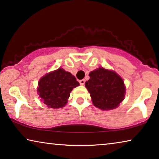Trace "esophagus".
Returning <instances> with one entry per match:
<instances>
[{
	"mask_svg": "<svg viewBox=\"0 0 159 159\" xmlns=\"http://www.w3.org/2000/svg\"><path fill=\"white\" fill-rule=\"evenodd\" d=\"M85 81H86V80H85L84 79H82V80H79V83H80V85H84L85 84Z\"/></svg>",
	"mask_w": 159,
	"mask_h": 159,
	"instance_id": "1",
	"label": "esophagus"
}]
</instances>
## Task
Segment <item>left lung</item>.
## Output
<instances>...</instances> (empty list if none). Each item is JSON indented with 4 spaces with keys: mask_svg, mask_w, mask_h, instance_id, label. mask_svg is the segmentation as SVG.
Returning a JSON list of instances; mask_svg holds the SVG:
<instances>
[{
    "mask_svg": "<svg viewBox=\"0 0 159 159\" xmlns=\"http://www.w3.org/2000/svg\"><path fill=\"white\" fill-rule=\"evenodd\" d=\"M90 79L85 86L90 93L95 107L101 109H112L124 99L125 87L119 75L103 68L91 71Z\"/></svg>",
    "mask_w": 159,
    "mask_h": 159,
    "instance_id": "obj_1",
    "label": "left lung"
}]
</instances>
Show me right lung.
Masks as SVG:
<instances>
[{
    "label": "right lung",
    "mask_w": 159,
    "mask_h": 159,
    "mask_svg": "<svg viewBox=\"0 0 159 159\" xmlns=\"http://www.w3.org/2000/svg\"><path fill=\"white\" fill-rule=\"evenodd\" d=\"M79 86L75 76L62 68L48 73L39 80L37 91L42 102L50 108L66 104L73 89Z\"/></svg>",
    "instance_id": "right-lung-1"
}]
</instances>
